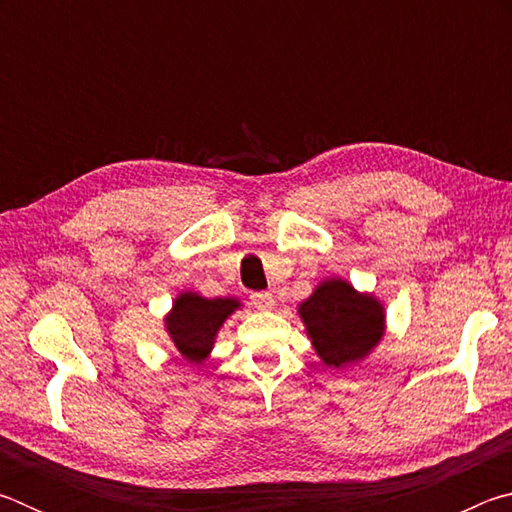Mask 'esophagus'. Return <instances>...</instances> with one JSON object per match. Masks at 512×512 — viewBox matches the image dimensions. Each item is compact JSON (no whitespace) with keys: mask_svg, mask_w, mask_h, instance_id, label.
I'll use <instances>...</instances> for the list:
<instances>
[{"mask_svg":"<svg viewBox=\"0 0 512 512\" xmlns=\"http://www.w3.org/2000/svg\"><path fill=\"white\" fill-rule=\"evenodd\" d=\"M250 302H253L255 309H271L275 305V298H273V293H268V291H257L250 296Z\"/></svg>","mask_w":512,"mask_h":512,"instance_id":"1","label":"esophagus"}]
</instances>
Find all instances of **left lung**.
I'll return each mask as SVG.
<instances>
[{"label": "left lung", "instance_id": "8db88e82", "mask_svg": "<svg viewBox=\"0 0 512 512\" xmlns=\"http://www.w3.org/2000/svg\"><path fill=\"white\" fill-rule=\"evenodd\" d=\"M300 316L318 357L334 368L366 357L384 334L379 302L343 280L320 284L314 296L300 305Z\"/></svg>", "mask_w": 512, "mask_h": 512}]
</instances>
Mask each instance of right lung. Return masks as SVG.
Instances as JSON below:
<instances>
[{
  "mask_svg": "<svg viewBox=\"0 0 512 512\" xmlns=\"http://www.w3.org/2000/svg\"><path fill=\"white\" fill-rule=\"evenodd\" d=\"M239 307L232 298L207 300L196 293H183L167 318V329L176 348L189 361L201 363L212 350V341L223 320Z\"/></svg>",
  "mask_w": 512,
  "mask_h": 512,
  "instance_id": "right-lung-1",
  "label": "right lung"
}]
</instances>
